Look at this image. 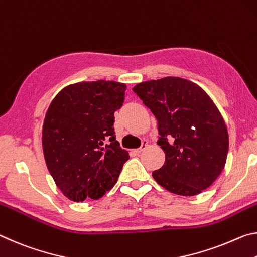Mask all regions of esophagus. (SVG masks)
Instances as JSON below:
<instances>
[{
  "label": "esophagus",
  "instance_id": "1",
  "mask_svg": "<svg viewBox=\"0 0 257 257\" xmlns=\"http://www.w3.org/2000/svg\"><path fill=\"white\" fill-rule=\"evenodd\" d=\"M147 147H148V141L145 140V141H142V145H141L140 148H138V149H136L134 151H136L137 154H140V153H142V151H144L145 149H147Z\"/></svg>",
  "mask_w": 257,
  "mask_h": 257
}]
</instances>
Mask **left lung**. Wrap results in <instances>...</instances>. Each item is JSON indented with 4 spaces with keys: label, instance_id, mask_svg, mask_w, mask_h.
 <instances>
[{
    "label": "left lung",
    "instance_id": "left-lung-1",
    "mask_svg": "<svg viewBox=\"0 0 257 257\" xmlns=\"http://www.w3.org/2000/svg\"><path fill=\"white\" fill-rule=\"evenodd\" d=\"M133 92L157 119V145L165 163L153 178L167 191L195 196L207 189L223 171L229 136L223 117L197 84L164 77L137 84Z\"/></svg>",
    "mask_w": 257,
    "mask_h": 257
}]
</instances>
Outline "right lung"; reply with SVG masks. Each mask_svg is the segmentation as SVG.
<instances>
[{"label":"right lung","instance_id":"obj_1","mask_svg":"<svg viewBox=\"0 0 257 257\" xmlns=\"http://www.w3.org/2000/svg\"><path fill=\"white\" fill-rule=\"evenodd\" d=\"M126 85L112 81L66 86L46 111L42 146L57 187L73 201L99 199L118 180L128 153L116 140L113 113Z\"/></svg>","mask_w":257,"mask_h":257}]
</instances>
